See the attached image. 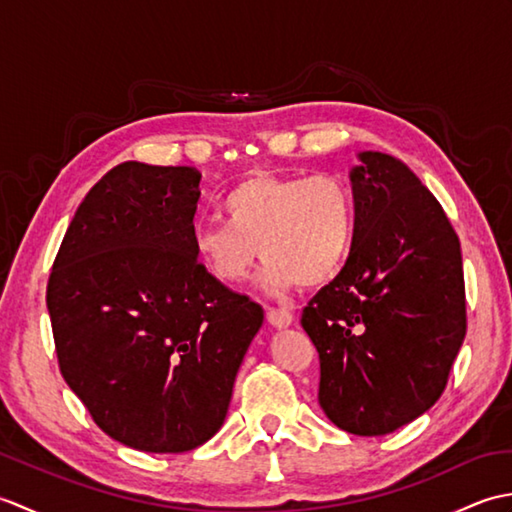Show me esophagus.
<instances>
[{
    "label": "esophagus",
    "instance_id": "34e87169",
    "mask_svg": "<svg viewBox=\"0 0 512 512\" xmlns=\"http://www.w3.org/2000/svg\"><path fill=\"white\" fill-rule=\"evenodd\" d=\"M266 319L270 325H275V328H288L292 323V312L284 310V308H266Z\"/></svg>",
    "mask_w": 512,
    "mask_h": 512
}]
</instances>
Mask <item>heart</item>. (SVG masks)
I'll list each match as a JSON object with an SVG mask.
<instances>
[{
  "label": "heart",
  "instance_id": "b5f03b06",
  "mask_svg": "<svg viewBox=\"0 0 512 512\" xmlns=\"http://www.w3.org/2000/svg\"><path fill=\"white\" fill-rule=\"evenodd\" d=\"M222 220L193 231V253L226 286L250 279L262 255L264 286L284 295L339 275L354 244L356 211L347 184L328 173H253L222 200Z\"/></svg>",
  "mask_w": 512,
  "mask_h": 512
}]
</instances>
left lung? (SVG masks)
<instances>
[{"label": "left lung", "instance_id": "8db88e82", "mask_svg": "<svg viewBox=\"0 0 512 512\" xmlns=\"http://www.w3.org/2000/svg\"><path fill=\"white\" fill-rule=\"evenodd\" d=\"M354 244L303 308L319 405L354 436H385L436 405L466 334L460 239L405 162L358 154Z\"/></svg>", "mask_w": 512, "mask_h": 512}]
</instances>
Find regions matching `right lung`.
<instances>
[{
    "mask_svg": "<svg viewBox=\"0 0 512 512\" xmlns=\"http://www.w3.org/2000/svg\"><path fill=\"white\" fill-rule=\"evenodd\" d=\"M200 171L123 162L65 231L46 303L59 369L125 447L184 453L211 440L264 310L193 253Z\"/></svg>",
    "mask_w": 512,
    "mask_h": 512,
    "instance_id": "obj_1",
    "label": "right lung"
}]
</instances>
